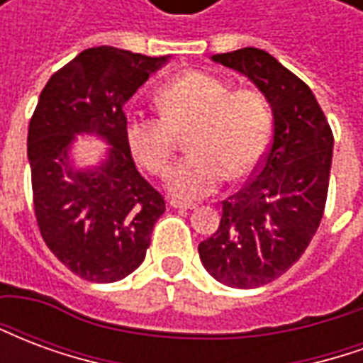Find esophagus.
I'll list each match as a JSON object with an SVG mask.
<instances>
[{"label":"esophagus","instance_id":"esophagus-1","mask_svg":"<svg viewBox=\"0 0 363 363\" xmlns=\"http://www.w3.org/2000/svg\"><path fill=\"white\" fill-rule=\"evenodd\" d=\"M169 204L177 208V210H196V204H186V202H181V200H171Z\"/></svg>","mask_w":363,"mask_h":363}]
</instances>
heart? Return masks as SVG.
<instances>
[{"label": "heart", "mask_w": 363, "mask_h": 363, "mask_svg": "<svg viewBox=\"0 0 363 363\" xmlns=\"http://www.w3.org/2000/svg\"><path fill=\"white\" fill-rule=\"evenodd\" d=\"M157 104L161 116H128L126 142L138 163L161 174L173 157L177 134L189 132L190 153L167 174V189L181 200L212 194L225 174L243 179L267 151L272 118L259 91H231L216 75L190 72L167 83Z\"/></svg>", "instance_id": "heart-1"}]
</instances>
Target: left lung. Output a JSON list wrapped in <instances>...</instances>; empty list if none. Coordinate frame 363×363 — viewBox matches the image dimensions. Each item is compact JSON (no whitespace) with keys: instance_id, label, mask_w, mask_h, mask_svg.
Returning <instances> with one entry per match:
<instances>
[{"instance_id":"8db88e82","label":"left lung","mask_w":363,"mask_h":363,"mask_svg":"<svg viewBox=\"0 0 363 363\" xmlns=\"http://www.w3.org/2000/svg\"><path fill=\"white\" fill-rule=\"evenodd\" d=\"M212 62L255 83L270 104L274 132L255 179L221 202L220 228L198 255L229 288H260L299 260L319 228L335 138L313 91L268 52L241 48Z\"/></svg>"}]
</instances>
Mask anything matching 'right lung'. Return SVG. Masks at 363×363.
<instances>
[{
  "label": "right lung",
  "instance_id": "right-lung-1",
  "mask_svg": "<svg viewBox=\"0 0 363 363\" xmlns=\"http://www.w3.org/2000/svg\"><path fill=\"white\" fill-rule=\"evenodd\" d=\"M167 62L114 46L83 50L48 79L30 118L27 155L38 229L83 280L111 284L134 272L165 212V200L134 165L124 104ZM77 135L105 142L99 166L74 163Z\"/></svg>",
  "mask_w": 363,
  "mask_h": 363
}]
</instances>
